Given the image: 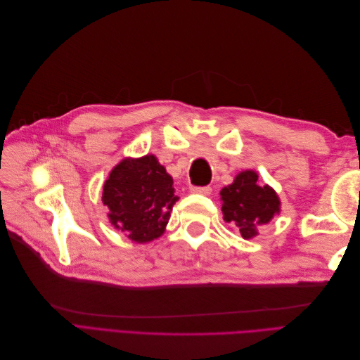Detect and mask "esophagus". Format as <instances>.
<instances>
[{"mask_svg":"<svg viewBox=\"0 0 360 360\" xmlns=\"http://www.w3.org/2000/svg\"><path fill=\"white\" fill-rule=\"evenodd\" d=\"M191 192L201 193V195H210L212 188L210 186H191Z\"/></svg>","mask_w":360,"mask_h":360,"instance_id":"esophagus-1","label":"esophagus"}]
</instances>
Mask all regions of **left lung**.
<instances>
[{
	"label": "left lung",
	"mask_w": 360,
	"mask_h": 360,
	"mask_svg": "<svg viewBox=\"0 0 360 360\" xmlns=\"http://www.w3.org/2000/svg\"><path fill=\"white\" fill-rule=\"evenodd\" d=\"M254 171L240 172L221 191L225 222L236 225L243 238L257 236V225L267 224L279 213V198L269 186H258Z\"/></svg>",
	"instance_id": "left-lung-1"
}]
</instances>
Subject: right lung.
Returning <instances> with one entry per match:
<instances>
[{"instance_id": "add662e5", "label": "right lung", "mask_w": 360, "mask_h": 360, "mask_svg": "<svg viewBox=\"0 0 360 360\" xmlns=\"http://www.w3.org/2000/svg\"><path fill=\"white\" fill-rule=\"evenodd\" d=\"M102 200L117 230L144 243L165 230L179 197L174 195L172 177L148 155L118 163L105 181Z\"/></svg>"}]
</instances>
